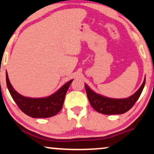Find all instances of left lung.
I'll list each match as a JSON object with an SVG mask.
<instances>
[{
	"label": "left lung",
	"instance_id": "1",
	"mask_svg": "<svg viewBox=\"0 0 154 154\" xmlns=\"http://www.w3.org/2000/svg\"><path fill=\"white\" fill-rule=\"evenodd\" d=\"M145 82L146 79H144L143 84L135 94L129 98L122 99V100L110 99L97 94L89 89L87 85H85V89L89 103L97 112L106 115L121 114L128 112L133 107L143 91Z\"/></svg>",
	"mask_w": 154,
	"mask_h": 154
}]
</instances>
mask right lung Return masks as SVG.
Instances as JSON below:
<instances>
[{
	"label": "right lung",
	"mask_w": 154,
	"mask_h": 154,
	"mask_svg": "<svg viewBox=\"0 0 154 154\" xmlns=\"http://www.w3.org/2000/svg\"><path fill=\"white\" fill-rule=\"evenodd\" d=\"M72 80L69 81L57 92L45 98H28L23 97L13 88L6 72V84L11 97L19 109L32 118H48L61 110L67 89Z\"/></svg>",
	"instance_id": "right-lung-1"
}]
</instances>
